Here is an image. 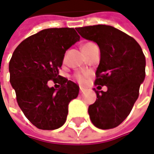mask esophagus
I'll return each mask as SVG.
<instances>
[{"instance_id":"esophagus-1","label":"esophagus","mask_w":154,"mask_h":154,"mask_svg":"<svg viewBox=\"0 0 154 154\" xmlns=\"http://www.w3.org/2000/svg\"><path fill=\"white\" fill-rule=\"evenodd\" d=\"M84 91H85V89H84V88H81V87H80V89H79V91H80V93H83V92H84Z\"/></svg>"}]
</instances>
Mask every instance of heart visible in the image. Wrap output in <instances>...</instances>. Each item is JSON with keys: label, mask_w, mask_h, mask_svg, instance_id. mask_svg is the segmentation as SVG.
<instances>
[{"label": "heart", "mask_w": 154, "mask_h": 154, "mask_svg": "<svg viewBox=\"0 0 154 154\" xmlns=\"http://www.w3.org/2000/svg\"><path fill=\"white\" fill-rule=\"evenodd\" d=\"M94 45H95V44L92 43V42H86V43L83 44V45H82V48H81L83 53H84V52H86L88 49L90 48H91L92 46H94ZM85 78H86V75H85V74H76V75H75V79L77 80V82H79L80 84L85 83Z\"/></svg>", "instance_id": "heart-1"}]
</instances>
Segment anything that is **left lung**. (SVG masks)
I'll list each match as a JSON object with an SVG mask.
<instances>
[{
  "label": "left lung",
  "instance_id": "obj_1",
  "mask_svg": "<svg viewBox=\"0 0 154 154\" xmlns=\"http://www.w3.org/2000/svg\"><path fill=\"white\" fill-rule=\"evenodd\" d=\"M84 38L96 42L100 62L96 70L95 85H106L107 91H94L96 101L88 113L93 125L101 130L120 125L130 115L146 77V57L132 37L104 24L79 27Z\"/></svg>",
  "mask_w": 154,
  "mask_h": 154
}]
</instances>
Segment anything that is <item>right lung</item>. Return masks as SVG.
Returning <instances> with one entry per match:
<instances>
[{
    "label": "right lung",
    "mask_w": 154,
    "mask_h": 154,
    "mask_svg": "<svg viewBox=\"0 0 154 154\" xmlns=\"http://www.w3.org/2000/svg\"><path fill=\"white\" fill-rule=\"evenodd\" d=\"M80 37L74 28H50L30 36L15 49L9 61V81L23 113L40 130L62 127L68 106L76 99L79 87L59 75L64 54ZM49 80L59 84L50 88Z\"/></svg>",
    "instance_id": "add662e5"
}]
</instances>
